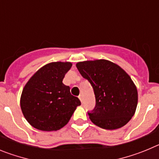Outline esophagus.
I'll return each instance as SVG.
<instances>
[{
	"label": "esophagus",
	"instance_id": "1",
	"mask_svg": "<svg viewBox=\"0 0 159 159\" xmlns=\"http://www.w3.org/2000/svg\"><path fill=\"white\" fill-rule=\"evenodd\" d=\"M79 99H80L81 102H84V98H83V95H79Z\"/></svg>",
	"mask_w": 159,
	"mask_h": 159
}]
</instances>
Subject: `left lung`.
Here are the masks:
<instances>
[{
    "mask_svg": "<svg viewBox=\"0 0 159 159\" xmlns=\"http://www.w3.org/2000/svg\"><path fill=\"white\" fill-rule=\"evenodd\" d=\"M76 67L92 84L95 93V107L88 112L91 121L107 130H116L127 124L138 104L137 88L130 75L107 60L79 62Z\"/></svg>",
    "mask_w": 159,
    "mask_h": 159,
    "instance_id": "left-lung-1",
    "label": "left lung"
}]
</instances>
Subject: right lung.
<instances>
[{
  "mask_svg": "<svg viewBox=\"0 0 159 159\" xmlns=\"http://www.w3.org/2000/svg\"><path fill=\"white\" fill-rule=\"evenodd\" d=\"M70 62H52L32 75L22 91L20 108L29 124L43 131L58 130L71 119L81 104L70 88L63 84Z\"/></svg>",
  "mask_w": 159,
  "mask_h": 159,
  "instance_id": "1",
  "label": "right lung"
}]
</instances>
